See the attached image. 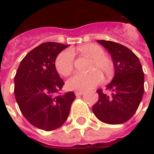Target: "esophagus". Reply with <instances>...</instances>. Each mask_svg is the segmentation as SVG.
<instances>
[{
	"instance_id": "1",
	"label": "esophagus",
	"mask_w": 154,
	"mask_h": 154,
	"mask_svg": "<svg viewBox=\"0 0 154 154\" xmlns=\"http://www.w3.org/2000/svg\"><path fill=\"white\" fill-rule=\"evenodd\" d=\"M84 92L83 91H75V95L77 96V97H79V96H82Z\"/></svg>"
}]
</instances>
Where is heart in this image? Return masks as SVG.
<instances>
[{
	"mask_svg": "<svg viewBox=\"0 0 154 154\" xmlns=\"http://www.w3.org/2000/svg\"><path fill=\"white\" fill-rule=\"evenodd\" d=\"M81 54L91 58L88 73L75 74L67 81V87L70 89L87 91L97 87L105 78L110 79L116 72L113 59L106 54L100 45L96 44H83L78 48ZM55 68L63 77L70 76L74 69V54L71 49H64L55 58Z\"/></svg>",
	"mask_w": 154,
	"mask_h": 154,
	"instance_id": "b5f03b06",
	"label": "heart"
}]
</instances>
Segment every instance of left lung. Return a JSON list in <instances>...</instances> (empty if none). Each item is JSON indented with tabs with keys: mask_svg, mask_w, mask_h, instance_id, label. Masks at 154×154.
<instances>
[{
	"mask_svg": "<svg viewBox=\"0 0 154 154\" xmlns=\"http://www.w3.org/2000/svg\"><path fill=\"white\" fill-rule=\"evenodd\" d=\"M109 51L116 73L106 90H97L99 96L92 111L97 119L109 125L128 121L139 107L144 91V73L139 57L129 48L116 42L97 40Z\"/></svg>",
	"mask_w": 154,
	"mask_h": 154,
	"instance_id": "left-lung-1",
	"label": "left lung"
}]
</instances>
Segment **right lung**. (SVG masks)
I'll use <instances>...</instances> for the list:
<instances>
[{"mask_svg": "<svg viewBox=\"0 0 154 154\" xmlns=\"http://www.w3.org/2000/svg\"><path fill=\"white\" fill-rule=\"evenodd\" d=\"M67 47L54 42L41 44L22 59L14 77L21 113L32 125L45 131L63 125L76 98L73 91L61 94L64 82L54 65L57 54Z\"/></svg>", "mask_w": 154, "mask_h": 154, "instance_id": "obj_1", "label": "right lung"}]
</instances>
